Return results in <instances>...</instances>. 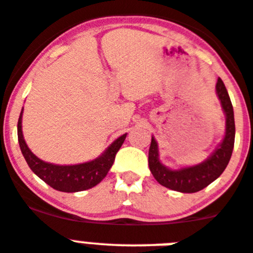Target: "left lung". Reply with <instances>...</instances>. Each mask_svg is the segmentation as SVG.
I'll list each match as a JSON object with an SVG mask.
<instances>
[{
	"instance_id": "obj_1",
	"label": "left lung",
	"mask_w": 253,
	"mask_h": 253,
	"mask_svg": "<svg viewBox=\"0 0 253 253\" xmlns=\"http://www.w3.org/2000/svg\"><path fill=\"white\" fill-rule=\"evenodd\" d=\"M217 95L222 104L223 112L226 115V135L219 146L214 152L203 163L194 166L181 168L177 170L168 169L159 160L158 142L151 138V145L149 150V168L154 177L161 185L169 188L175 192L195 193L199 192L206 186L220 176L229 163L234 146V115L231 98L226 89V85L220 78H218L215 85Z\"/></svg>"
}]
</instances>
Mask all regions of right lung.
Instances as JSON below:
<instances>
[{
    "label": "right lung",
    "instance_id": "add662e5",
    "mask_svg": "<svg viewBox=\"0 0 253 253\" xmlns=\"http://www.w3.org/2000/svg\"><path fill=\"white\" fill-rule=\"evenodd\" d=\"M24 111V110H22ZM22 111L20 113L17 122V137H19L20 149L27 165L47 185L59 192L76 193L87 190L101 183L112 168L116 154L121 149L122 143L126 138L127 133L120 136L116 141L111 143L108 149L92 161L77 165H55V164L45 163L31 152L27 147L22 135Z\"/></svg>",
    "mask_w": 253,
    "mask_h": 253
}]
</instances>
